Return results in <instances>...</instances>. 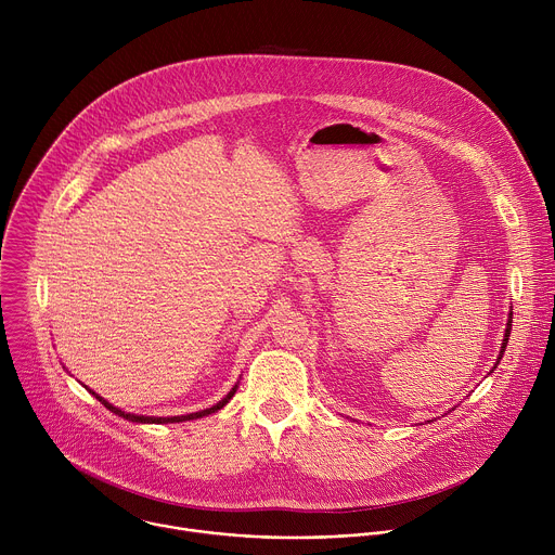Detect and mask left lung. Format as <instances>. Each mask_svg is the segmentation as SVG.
<instances>
[{
  "label": "left lung",
  "instance_id": "8db88e82",
  "mask_svg": "<svg viewBox=\"0 0 555 555\" xmlns=\"http://www.w3.org/2000/svg\"><path fill=\"white\" fill-rule=\"evenodd\" d=\"M509 332H512V313H509V321H507V327H505V338H503V347H501V353H499V360H496V364L501 362V358H503V353H505V347H507V340H509ZM496 364H494V369H496ZM492 369V371H494ZM490 371V373H492Z\"/></svg>",
  "mask_w": 555,
  "mask_h": 555
}]
</instances>
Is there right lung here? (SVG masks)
<instances>
[{"label": "right lung", "instance_id": "add662e5", "mask_svg": "<svg viewBox=\"0 0 555 555\" xmlns=\"http://www.w3.org/2000/svg\"><path fill=\"white\" fill-rule=\"evenodd\" d=\"M94 392V390H92ZM236 392V384H234V388L225 395V398L219 402V404H215V406H210V409H206V411H199V413H191V415H178V417H144V415H133V413H125V411H120V409H116V406H112L109 402H105L101 395H96V400L105 406V409H109L112 413H116L118 417H122V420H129V422H135V424H173V422H189V420H199V417H206V415H210V413H217L219 409H223L230 400H232V395Z\"/></svg>", "mask_w": 555, "mask_h": 555}]
</instances>
